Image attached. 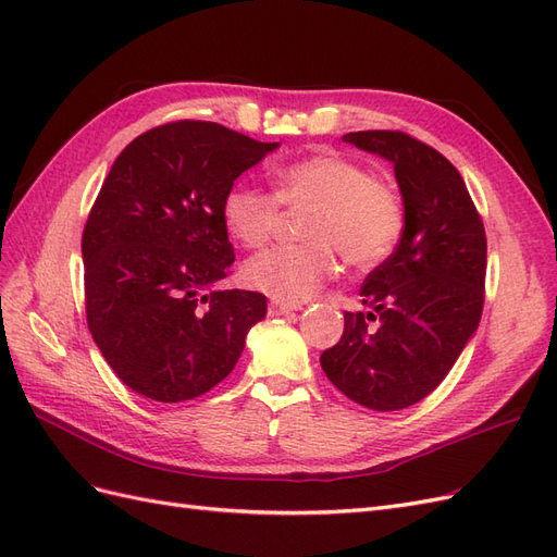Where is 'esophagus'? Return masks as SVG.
<instances>
[{"label": "esophagus", "instance_id": "esophagus-1", "mask_svg": "<svg viewBox=\"0 0 557 557\" xmlns=\"http://www.w3.org/2000/svg\"><path fill=\"white\" fill-rule=\"evenodd\" d=\"M299 305H285V301H272V307H269V313H290V311H299Z\"/></svg>", "mask_w": 557, "mask_h": 557}]
</instances>
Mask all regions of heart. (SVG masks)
<instances>
[{
    "label": "heart",
    "mask_w": 557,
    "mask_h": 557,
    "mask_svg": "<svg viewBox=\"0 0 557 557\" xmlns=\"http://www.w3.org/2000/svg\"><path fill=\"white\" fill-rule=\"evenodd\" d=\"M283 209H309L305 244L260 252L244 267L250 285L278 301H305L339 272V256L356 269L381 264L401 239L407 213L395 185L372 176L360 160L325 150L283 164L274 195L234 183L223 197V221L246 248H262L283 221Z\"/></svg>",
    "instance_id": "b5f03b06"
}]
</instances>
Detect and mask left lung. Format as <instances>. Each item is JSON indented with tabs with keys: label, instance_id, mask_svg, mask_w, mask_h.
Masks as SVG:
<instances>
[{
	"label": "left lung",
	"instance_id": "1",
	"mask_svg": "<svg viewBox=\"0 0 557 557\" xmlns=\"http://www.w3.org/2000/svg\"><path fill=\"white\" fill-rule=\"evenodd\" d=\"M344 141L393 162L407 223L393 256L362 283L369 311L344 313L342 339L320 364L348 399L399 411L446 379L479 327L485 230L460 172L440 150L393 129L348 132Z\"/></svg>",
	"mask_w": 557,
	"mask_h": 557
}]
</instances>
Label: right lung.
I'll use <instances>...</instances> for the list:
<instances>
[{
	"label": "right lung",
	"mask_w": 557,
	"mask_h": 557,
	"mask_svg": "<svg viewBox=\"0 0 557 557\" xmlns=\"http://www.w3.org/2000/svg\"><path fill=\"white\" fill-rule=\"evenodd\" d=\"M278 144L176 121L115 158L83 230L88 327L104 360L148 399H195L237 364L267 297L215 288L234 262L223 197Z\"/></svg>",
	"instance_id": "add662e5"
}]
</instances>
